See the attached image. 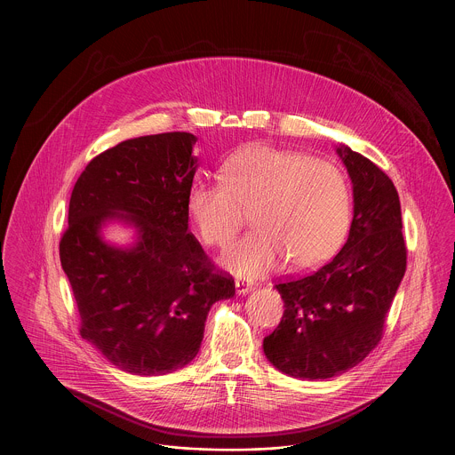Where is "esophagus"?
I'll return each mask as SVG.
<instances>
[{
    "label": "esophagus",
    "instance_id": "1",
    "mask_svg": "<svg viewBox=\"0 0 455 455\" xmlns=\"http://www.w3.org/2000/svg\"><path fill=\"white\" fill-rule=\"evenodd\" d=\"M235 289H237V294H247L251 289H252V283L251 282H247L244 279H237L235 280Z\"/></svg>",
    "mask_w": 455,
    "mask_h": 455
}]
</instances>
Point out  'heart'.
I'll use <instances>...</instances> for the list:
<instances>
[{"mask_svg":"<svg viewBox=\"0 0 455 455\" xmlns=\"http://www.w3.org/2000/svg\"><path fill=\"white\" fill-rule=\"evenodd\" d=\"M244 210H252L256 230L227 252L230 270L256 277L280 259L291 270H308L347 235L350 187L327 161L252 143L221 164L220 183L196 181L187 194L188 216L206 244H230L244 225Z\"/></svg>","mask_w":455,"mask_h":455,"instance_id":"1","label":"heart"}]
</instances>
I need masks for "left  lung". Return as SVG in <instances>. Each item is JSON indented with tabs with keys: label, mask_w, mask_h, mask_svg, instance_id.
<instances>
[{
	"label": "left lung",
	"mask_w": 455,
	"mask_h": 455,
	"mask_svg": "<svg viewBox=\"0 0 455 455\" xmlns=\"http://www.w3.org/2000/svg\"><path fill=\"white\" fill-rule=\"evenodd\" d=\"M353 183L347 244L314 274L280 280L279 327L263 339L267 358L299 379H329L378 347L407 267L402 210L393 181L350 147L338 150Z\"/></svg>",
	"instance_id": "obj_1"
}]
</instances>
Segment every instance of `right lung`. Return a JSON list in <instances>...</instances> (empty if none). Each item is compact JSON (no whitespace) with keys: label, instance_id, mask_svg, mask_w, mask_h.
Returning a JSON list of instances; mask_svg holds the SVG:
<instances>
[{"label":"right lung","instance_id":"obj_1","mask_svg":"<svg viewBox=\"0 0 455 455\" xmlns=\"http://www.w3.org/2000/svg\"><path fill=\"white\" fill-rule=\"evenodd\" d=\"M192 133L121 141L90 161L69 203L60 263L81 316V336L117 369L163 376L201 348L210 308L235 294L188 234L187 194L197 170ZM110 219L138 228V243L101 239Z\"/></svg>","mask_w":455,"mask_h":455}]
</instances>
